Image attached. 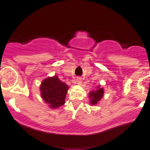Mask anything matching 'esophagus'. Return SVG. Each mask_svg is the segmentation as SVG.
<instances>
[{
	"mask_svg": "<svg viewBox=\"0 0 150 150\" xmlns=\"http://www.w3.org/2000/svg\"><path fill=\"white\" fill-rule=\"evenodd\" d=\"M76 82L77 84H81L82 83V79L80 77H77L76 79Z\"/></svg>",
	"mask_w": 150,
	"mask_h": 150,
	"instance_id": "1",
	"label": "esophagus"
}]
</instances>
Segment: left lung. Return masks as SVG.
Masks as SVG:
<instances>
[{
    "instance_id": "1",
    "label": "left lung",
    "mask_w": 150,
    "mask_h": 150,
    "mask_svg": "<svg viewBox=\"0 0 150 150\" xmlns=\"http://www.w3.org/2000/svg\"><path fill=\"white\" fill-rule=\"evenodd\" d=\"M104 95V89L102 88H99L98 87L97 90L95 91H92L91 93H89V98H91V104L95 105L98 104V102L101 99Z\"/></svg>"
}]
</instances>
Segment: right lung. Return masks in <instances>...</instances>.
Wrapping results in <instances>:
<instances>
[{
  "instance_id": "add662e5",
  "label": "right lung",
  "mask_w": 150,
  "mask_h": 150,
  "mask_svg": "<svg viewBox=\"0 0 150 150\" xmlns=\"http://www.w3.org/2000/svg\"><path fill=\"white\" fill-rule=\"evenodd\" d=\"M67 89V85L61 82L57 76L44 79L40 86L41 96L53 109L64 104Z\"/></svg>"
}]
</instances>
